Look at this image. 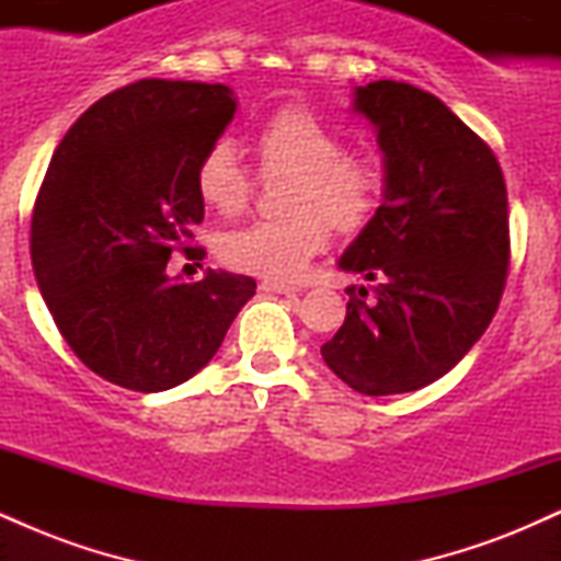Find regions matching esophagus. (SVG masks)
I'll list each match as a JSON object with an SVG mask.
<instances>
[{"mask_svg": "<svg viewBox=\"0 0 561 561\" xmlns=\"http://www.w3.org/2000/svg\"><path fill=\"white\" fill-rule=\"evenodd\" d=\"M263 293H272V295H295L300 293V287L295 285H285V282H274V279H263L261 282Z\"/></svg>", "mask_w": 561, "mask_h": 561, "instance_id": "34e87169", "label": "esophagus"}]
</instances>
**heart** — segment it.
<instances>
[{"mask_svg":"<svg viewBox=\"0 0 561 561\" xmlns=\"http://www.w3.org/2000/svg\"><path fill=\"white\" fill-rule=\"evenodd\" d=\"M253 145L263 171L289 173L282 197L287 216L229 231L218 253L237 272L295 279L324 248V220L337 231H353L375 216L385 192L382 169L366 156H347L343 134L302 107H285L263 121ZM195 186L199 199L221 216L242 214L253 195L250 171L229 139L203 152Z\"/></svg>","mask_w":561,"mask_h":561,"instance_id":"b5f03b06","label":"heart"}]
</instances>
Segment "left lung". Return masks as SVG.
<instances>
[{
    "instance_id": "1",
    "label": "left lung",
    "mask_w": 561,
    "mask_h": 561,
    "mask_svg": "<svg viewBox=\"0 0 561 561\" xmlns=\"http://www.w3.org/2000/svg\"><path fill=\"white\" fill-rule=\"evenodd\" d=\"M353 113L375 126L385 192L337 266L375 282V298L351 295L321 356L347 388L396 396L448 375L491 324L508 268L506 184L491 147L424 89L371 81Z\"/></svg>"
}]
</instances>
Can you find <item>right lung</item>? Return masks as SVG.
<instances>
[{"mask_svg":"<svg viewBox=\"0 0 561 561\" xmlns=\"http://www.w3.org/2000/svg\"><path fill=\"white\" fill-rule=\"evenodd\" d=\"M224 83L145 79L102 96L68 128L38 190L31 261L70 351L137 392L195 377L227 337L255 279L169 274L203 221L197 160L231 124Z\"/></svg>","mask_w":561,"mask_h":561,"instance_id":"right-lung-1","label":"right lung"}]
</instances>
